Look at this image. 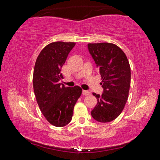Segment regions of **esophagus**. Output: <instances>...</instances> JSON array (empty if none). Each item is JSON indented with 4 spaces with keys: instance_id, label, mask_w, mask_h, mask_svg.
<instances>
[{
    "instance_id": "esophagus-1",
    "label": "esophagus",
    "mask_w": 160,
    "mask_h": 160,
    "mask_svg": "<svg viewBox=\"0 0 160 160\" xmlns=\"http://www.w3.org/2000/svg\"><path fill=\"white\" fill-rule=\"evenodd\" d=\"M82 94L85 96H88L90 94V92L88 90H82Z\"/></svg>"
}]
</instances>
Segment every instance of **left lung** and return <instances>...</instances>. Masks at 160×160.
Listing matches in <instances>:
<instances>
[{
	"instance_id": "obj_1",
	"label": "left lung",
	"mask_w": 160,
	"mask_h": 160,
	"mask_svg": "<svg viewBox=\"0 0 160 160\" xmlns=\"http://www.w3.org/2000/svg\"><path fill=\"white\" fill-rule=\"evenodd\" d=\"M88 46L99 68L104 89L102 95L92 93L98 102L91 114L99 122H110L121 114L128 100L131 67L125 53L114 44L90 43Z\"/></svg>"
}]
</instances>
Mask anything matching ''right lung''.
I'll return each instance as SVG.
<instances>
[{
    "label": "right lung",
    "mask_w": 160,
    "mask_h": 160,
    "mask_svg": "<svg viewBox=\"0 0 160 160\" xmlns=\"http://www.w3.org/2000/svg\"><path fill=\"white\" fill-rule=\"evenodd\" d=\"M75 42H55L43 48L35 63L33 88L39 109L51 125L63 127L71 121L75 103L82 94L79 86L65 87L61 69Z\"/></svg>",
    "instance_id": "add662e5"
}]
</instances>
